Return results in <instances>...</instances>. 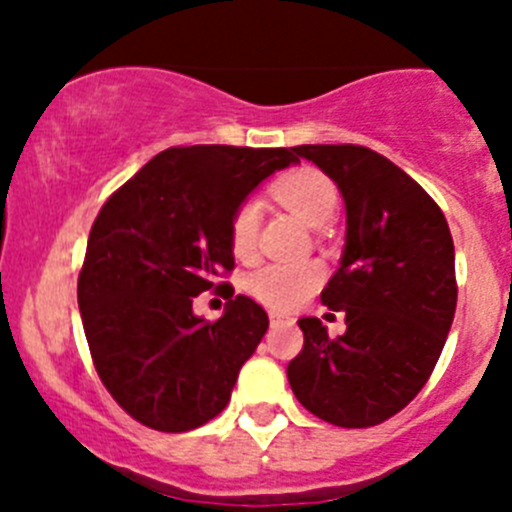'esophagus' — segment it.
Returning a JSON list of instances; mask_svg holds the SVG:
<instances>
[{
  "label": "esophagus",
  "mask_w": 512,
  "mask_h": 512,
  "mask_svg": "<svg viewBox=\"0 0 512 512\" xmlns=\"http://www.w3.org/2000/svg\"><path fill=\"white\" fill-rule=\"evenodd\" d=\"M269 318H271V325H279V323H289V315H284V312H277V310H271L269 312Z\"/></svg>",
  "instance_id": "obj_1"
}]
</instances>
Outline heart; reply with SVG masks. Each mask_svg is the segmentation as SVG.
<instances>
[{"label": "heart", "instance_id": "heart-1", "mask_svg": "<svg viewBox=\"0 0 512 512\" xmlns=\"http://www.w3.org/2000/svg\"><path fill=\"white\" fill-rule=\"evenodd\" d=\"M271 194L282 207L310 228H323L338 207V189L318 169H295L271 184ZM259 205L241 202L230 217V248L238 259H251L259 235ZM323 282V269L315 261H277L256 269L246 287L259 302L274 310L302 305Z\"/></svg>", "mask_w": 512, "mask_h": 512}]
</instances>
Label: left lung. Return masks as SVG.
<instances>
[{
  "label": "left lung",
  "instance_id": "8db88e82",
  "mask_svg": "<svg viewBox=\"0 0 512 512\" xmlns=\"http://www.w3.org/2000/svg\"><path fill=\"white\" fill-rule=\"evenodd\" d=\"M336 182L346 205L341 266L323 305L346 312L328 336L302 318L305 346L287 379L302 408L341 428L400 413L431 377L456 310L454 241L443 212L390 158L364 146H295Z\"/></svg>",
  "mask_w": 512,
  "mask_h": 512
}]
</instances>
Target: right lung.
I'll return each instance as SVG.
<instances>
[{"label":"right lung","instance_id":"1","mask_svg":"<svg viewBox=\"0 0 512 512\" xmlns=\"http://www.w3.org/2000/svg\"><path fill=\"white\" fill-rule=\"evenodd\" d=\"M289 164L292 148H169L99 210L79 274L81 323L99 379L138 423L182 433L228 405L269 318L238 295L207 323L192 302L233 269L235 207Z\"/></svg>","mask_w":512,"mask_h":512}]
</instances>
